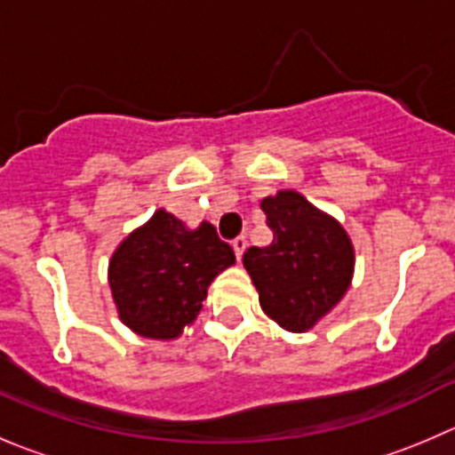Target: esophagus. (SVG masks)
<instances>
[{
    "mask_svg": "<svg viewBox=\"0 0 455 455\" xmlns=\"http://www.w3.org/2000/svg\"><path fill=\"white\" fill-rule=\"evenodd\" d=\"M232 248H235V254H236V259H241V257H243L245 248H248V241H245V236H236V239L232 241Z\"/></svg>",
    "mask_w": 455,
    "mask_h": 455,
    "instance_id": "obj_1",
    "label": "esophagus"
}]
</instances>
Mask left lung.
<instances>
[{
  "label": "left lung",
  "instance_id": "left-lung-1",
  "mask_svg": "<svg viewBox=\"0 0 455 455\" xmlns=\"http://www.w3.org/2000/svg\"><path fill=\"white\" fill-rule=\"evenodd\" d=\"M261 210L272 243L245 250L243 266L267 317L285 331L304 332L348 290L353 245L335 219L297 192L263 198Z\"/></svg>",
  "mask_w": 455,
  "mask_h": 455
}]
</instances>
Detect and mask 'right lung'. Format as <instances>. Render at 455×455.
Segmentation results:
<instances>
[{"label": "right lung", "instance_id": "1", "mask_svg": "<svg viewBox=\"0 0 455 455\" xmlns=\"http://www.w3.org/2000/svg\"><path fill=\"white\" fill-rule=\"evenodd\" d=\"M235 250L203 220H183L158 210L116 250L109 283L120 319L138 335L174 339L201 313L212 281L235 263Z\"/></svg>", "mask_w": 455, "mask_h": 455}]
</instances>
